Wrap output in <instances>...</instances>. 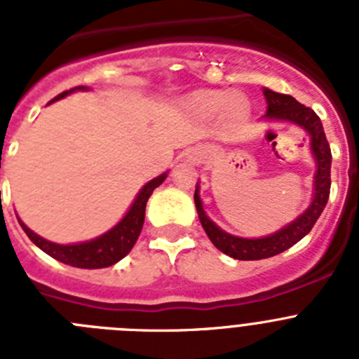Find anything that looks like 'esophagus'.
Listing matches in <instances>:
<instances>
[{
	"label": "esophagus",
	"mask_w": 359,
	"mask_h": 359,
	"mask_svg": "<svg viewBox=\"0 0 359 359\" xmlns=\"http://www.w3.org/2000/svg\"><path fill=\"white\" fill-rule=\"evenodd\" d=\"M187 158H189V161H192L194 165L205 163V160H207V149L201 147V145L189 149V152H187Z\"/></svg>",
	"instance_id": "esophagus-1"
}]
</instances>
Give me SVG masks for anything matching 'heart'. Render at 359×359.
Listing matches in <instances>:
<instances>
[{"label": "heart", "instance_id": "1", "mask_svg": "<svg viewBox=\"0 0 359 359\" xmlns=\"http://www.w3.org/2000/svg\"><path fill=\"white\" fill-rule=\"evenodd\" d=\"M190 104L205 116H214L224 109V115L231 122H241L250 113V102L243 95L228 97L223 91H198V93L192 95Z\"/></svg>", "mask_w": 359, "mask_h": 359}]
</instances>
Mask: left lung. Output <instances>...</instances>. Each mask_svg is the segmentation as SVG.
Listing matches in <instances>:
<instances>
[{
    "label": "left lung",
    "instance_id": "8db88e82",
    "mask_svg": "<svg viewBox=\"0 0 359 359\" xmlns=\"http://www.w3.org/2000/svg\"><path fill=\"white\" fill-rule=\"evenodd\" d=\"M266 102H268V113L266 118L284 120V122H293L309 133L311 151L315 156L316 172H315V190H313V201L309 207L304 210V214L298 215L294 221H291L287 226L280 228L278 231L261 239H244L226 233L224 230L208 219V215L203 210V203L199 198V187H196L194 203L198 208L201 226L207 231L208 239L212 241L215 248L221 250L226 255L233 257L237 261H259V259H268V257L278 255L286 252L293 244L306 237L315 226L316 219L323 212L327 205L329 192H331V147L323 133L322 120L318 118L315 111L306 107L298 100H294L291 95H282L277 91L264 90Z\"/></svg>",
    "mask_w": 359,
    "mask_h": 359
}]
</instances>
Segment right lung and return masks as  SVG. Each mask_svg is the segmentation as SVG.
<instances>
[{
	"label": "right lung",
	"instance_id": "right-lung-1",
	"mask_svg": "<svg viewBox=\"0 0 359 359\" xmlns=\"http://www.w3.org/2000/svg\"><path fill=\"white\" fill-rule=\"evenodd\" d=\"M75 90H88L84 86H79ZM75 90L62 91L61 95H57L53 100H59V98H65L66 95L72 93ZM52 100V102H53ZM167 172H163L161 176L154 177L149 183H145L144 189L138 192L135 203L131 205L129 212L123 215V219L120 221L116 226L111 228L109 231H106L104 236L97 237V239L86 241V243L79 244H55L50 243V241L43 239L37 233L30 230L27 224L18 217L19 224L25 230V233L28 236V239L32 243L39 246L44 253H48L50 257L57 259V261L65 262V264L73 266V268H84V269H98V268H107V266H113L115 262H118L120 259L128 255L129 252L135 246L136 239L140 236L142 226H144L145 219V205H147L149 198H151L152 190L160 187L165 182Z\"/></svg>",
	"mask_w": 359,
	"mask_h": 359
}]
</instances>
